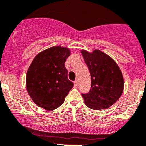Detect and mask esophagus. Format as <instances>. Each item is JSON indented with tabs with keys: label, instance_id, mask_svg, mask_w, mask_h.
I'll return each instance as SVG.
<instances>
[{
	"label": "esophagus",
	"instance_id": "obj_1",
	"mask_svg": "<svg viewBox=\"0 0 146 146\" xmlns=\"http://www.w3.org/2000/svg\"><path fill=\"white\" fill-rule=\"evenodd\" d=\"M78 80H76L74 82V87H78Z\"/></svg>",
	"mask_w": 146,
	"mask_h": 146
}]
</instances>
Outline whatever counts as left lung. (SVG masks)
Wrapping results in <instances>:
<instances>
[{"mask_svg":"<svg viewBox=\"0 0 146 146\" xmlns=\"http://www.w3.org/2000/svg\"><path fill=\"white\" fill-rule=\"evenodd\" d=\"M81 53L91 75V90L82 94L85 105L93 110L107 109L123 92L122 71L114 59L101 50H82Z\"/></svg>","mask_w":146,"mask_h":146,"instance_id":"left-lung-1","label":"left lung"}]
</instances>
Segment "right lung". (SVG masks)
I'll list each match as a JSON object with an SVG mask.
<instances>
[{
  "instance_id": "right-lung-1",
  "label": "right lung",
  "mask_w": 146,
  "mask_h": 146,
  "mask_svg": "<svg viewBox=\"0 0 146 146\" xmlns=\"http://www.w3.org/2000/svg\"><path fill=\"white\" fill-rule=\"evenodd\" d=\"M70 54L68 47L54 46L40 52L33 59L27 70L26 86L38 106L50 111L64 103L73 87L64 65Z\"/></svg>"
}]
</instances>
